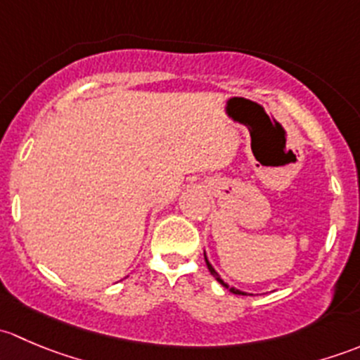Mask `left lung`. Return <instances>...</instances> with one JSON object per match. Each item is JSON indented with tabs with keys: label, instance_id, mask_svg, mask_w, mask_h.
<instances>
[{
	"label": "left lung",
	"instance_id": "8db88e82",
	"mask_svg": "<svg viewBox=\"0 0 360 360\" xmlns=\"http://www.w3.org/2000/svg\"><path fill=\"white\" fill-rule=\"evenodd\" d=\"M203 257H205V263H207V268H209L210 275H212V277H216V281H217V282H219V284H223V285H224V288H226V289H230V292H233V294H242V296H245V292H242V291H238V289H235V288H230V285H228V284H224V282H223V281H221V277H219V275H217V271H216V270H214V268H212V264H210V263H209V259H207L205 252H203Z\"/></svg>",
	"mask_w": 360,
	"mask_h": 360
}]
</instances>
